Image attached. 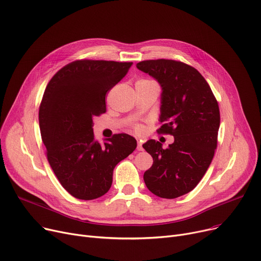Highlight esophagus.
Listing matches in <instances>:
<instances>
[{
    "label": "esophagus",
    "mask_w": 261,
    "mask_h": 261,
    "mask_svg": "<svg viewBox=\"0 0 261 261\" xmlns=\"http://www.w3.org/2000/svg\"><path fill=\"white\" fill-rule=\"evenodd\" d=\"M137 150H138V151H143V150H144V148H143V143H142L141 141L137 142Z\"/></svg>",
    "instance_id": "esophagus-1"
}]
</instances>
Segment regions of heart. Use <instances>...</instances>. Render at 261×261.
<instances>
[{
  "mask_svg": "<svg viewBox=\"0 0 261 261\" xmlns=\"http://www.w3.org/2000/svg\"><path fill=\"white\" fill-rule=\"evenodd\" d=\"M135 129H136L137 131H140V130H141V127H140V126H136V127H135Z\"/></svg>",
  "mask_w": 261,
  "mask_h": 261,
  "instance_id": "b5f03b06",
  "label": "heart"
}]
</instances>
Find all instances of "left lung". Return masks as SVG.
Here are the masks:
<instances>
[{
    "instance_id": "obj_1",
    "label": "left lung",
    "mask_w": 261,
    "mask_h": 261,
    "mask_svg": "<svg viewBox=\"0 0 261 261\" xmlns=\"http://www.w3.org/2000/svg\"><path fill=\"white\" fill-rule=\"evenodd\" d=\"M136 67L161 85L160 120L165 124L158 131L174 136L167 149L154 140L143 145L153 158L144 180L156 196L176 198L198 185L213 160L220 125L218 103L203 76L187 64L162 59Z\"/></svg>"
}]
</instances>
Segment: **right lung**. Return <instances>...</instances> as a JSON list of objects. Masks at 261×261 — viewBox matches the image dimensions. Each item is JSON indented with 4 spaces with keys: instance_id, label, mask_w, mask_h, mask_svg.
I'll use <instances>...</instances> for the list:
<instances>
[{
    "instance_id": "obj_1",
    "label": "right lung",
    "mask_w": 261,
    "mask_h": 261,
    "mask_svg": "<svg viewBox=\"0 0 261 261\" xmlns=\"http://www.w3.org/2000/svg\"><path fill=\"white\" fill-rule=\"evenodd\" d=\"M133 63L75 61L48 83L39 111L42 141L50 167L72 196L91 200L106 194L115 166L136 148L129 134H115L100 144L93 118L106 112L107 92Z\"/></svg>"
}]
</instances>
